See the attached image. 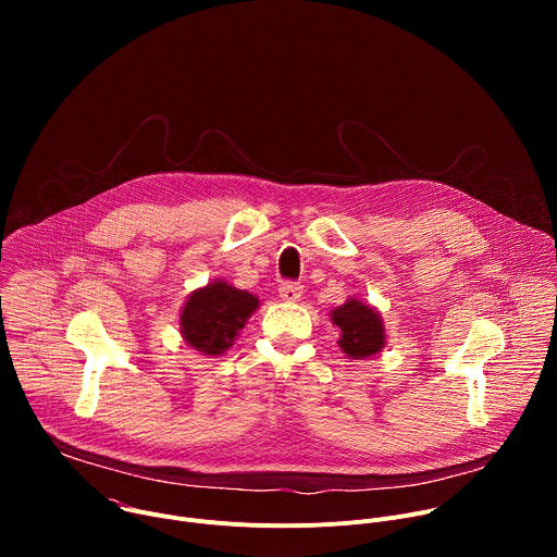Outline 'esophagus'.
I'll list each match as a JSON object with an SVG mask.
<instances>
[{
    "label": "esophagus",
    "instance_id": "34e87169",
    "mask_svg": "<svg viewBox=\"0 0 557 557\" xmlns=\"http://www.w3.org/2000/svg\"><path fill=\"white\" fill-rule=\"evenodd\" d=\"M280 297L284 301H299L301 297V286L299 284H293V282H286L280 286Z\"/></svg>",
    "mask_w": 557,
    "mask_h": 557
}]
</instances>
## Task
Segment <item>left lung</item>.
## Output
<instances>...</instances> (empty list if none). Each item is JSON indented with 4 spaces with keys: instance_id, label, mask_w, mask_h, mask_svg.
Returning <instances> with one entry per match:
<instances>
[{
    "instance_id": "1",
    "label": "left lung",
    "mask_w": 557,
    "mask_h": 557,
    "mask_svg": "<svg viewBox=\"0 0 557 557\" xmlns=\"http://www.w3.org/2000/svg\"><path fill=\"white\" fill-rule=\"evenodd\" d=\"M331 322L339 331V348L350 359H368L385 348V326L379 310L357 297L331 310Z\"/></svg>"
}]
</instances>
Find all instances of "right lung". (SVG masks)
Returning <instances> with one entry per match:
<instances>
[{"label": "right lung", "mask_w": 557, "mask_h": 557, "mask_svg": "<svg viewBox=\"0 0 557 557\" xmlns=\"http://www.w3.org/2000/svg\"><path fill=\"white\" fill-rule=\"evenodd\" d=\"M260 299L224 280H213L196 288L181 310V335L185 344L200 355L218 357L226 352L249 317L258 310Z\"/></svg>", "instance_id": "obj_1"}]
</instances>
